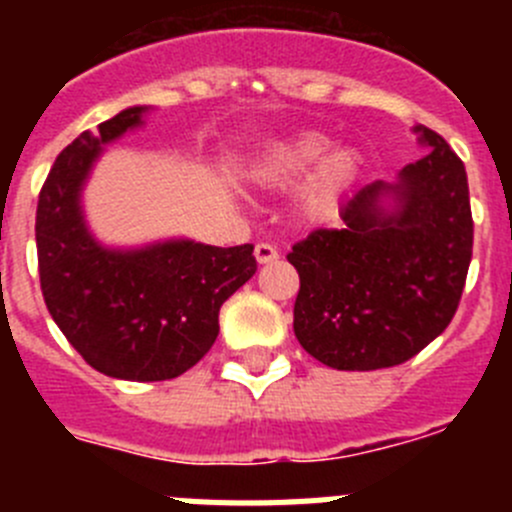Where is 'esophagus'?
<instances>
[{"label": "esophagus", "mask_w": 512, "mask_h": 512, "mask_svg": "<svg viewBox=\"0 0 512 512\" xmlns=\"http://www.w3.org/2000/svg\"><path fill=\"white\" fill-rule=\"evenodd\" d=\"M253 256H256V261H259L261 266H266L274 264V261L279 259V251L277 246H271V243H259V246L253 248Z\"/></svg>", "instance_id": "obj_1"}]
</instances>
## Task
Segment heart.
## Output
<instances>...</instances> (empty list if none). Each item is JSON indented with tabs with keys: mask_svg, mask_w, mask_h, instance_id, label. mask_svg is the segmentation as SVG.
<instances>
[{
	"mask_svg": "<svg viewBox=\"0 0 512 512\" xmlns=\"http://www.w3.org/2000/svg\"><path fill=\"white\" fill-rule=\"evenodd\" d=\"M359 171L356 148L330 151V138L323 133H300L271 143L253 158L248 179L264 189H289L302 182L295 200L297 217L307 225H325L336 220Z\"/></svg>",
	"mask_w": 512,
	"mask_h": 512,
	"instance_id": "obj_1",
	"label": "heart"
}]
</instances>
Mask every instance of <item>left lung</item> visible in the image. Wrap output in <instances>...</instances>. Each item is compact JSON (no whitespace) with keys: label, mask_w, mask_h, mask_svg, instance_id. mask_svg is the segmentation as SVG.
Returning <instances> with one entry per match:
<instances>
[{"label":"left lung","mask_w":512,"mask_h":512,"mask_svg":"<svg viewBox=\"0 0 512 512\" xmlns=\"http://www.w3.org/2000/svg\"><path fill=\"white\" fill-rule=\"evenodd\" d=\"M423 158L374 182L341 210V230H312L287 261L300 274L295 336L341 372L413 359L459 307L474 223L467 169L449 143L415 125Z\"/></svg>","instance_id":"left-lung-1"}]
</instances>
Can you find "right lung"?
Masks as SVG:
<instances>
[{"label": "right lung", "mask_w": 512, "mask_h": 512, "mask_svg": "<svg viewBox=\"0 0 512 512\" xmlns=\"http://www.w3.org/2000/svg\"><path fill=\"white\" fill-rule=\"evenodd\" d=\"M128 107L58 153L35 215L38 271L51 318L81 359L128 382H164L192 369L217 338L223 302L256 274L253 246L174 241L107 248L89 233L81 189L107 143L143 125Z\"/></svg>", "instance_id": "add662e5"}]
</instances>
